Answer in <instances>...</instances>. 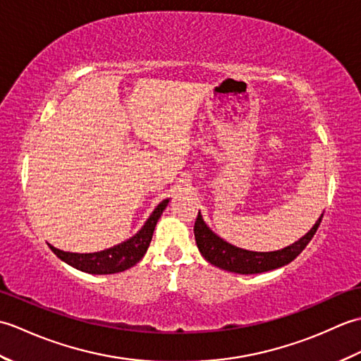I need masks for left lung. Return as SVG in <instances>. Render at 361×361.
I'll use <instances>...</instances> for the list:
<instances>
[{
	"mask_svg": "<svg viewBox=\"0 0 361 361\" xmlns=\"http://www.w3.org/2000/svg\"><path fill=\"white\" fill-rule=\"evenodd\" d=\"M321 220H323V214H321V217L317 220V224L312 226L310 231L305 235H302L298 242L291 243L282 250L268 251V252L248 251L228 243L204 224L200 211H198V217L194 226V234H195V242H197L198 250H200L202 256L208 260L209 264L231 273L256 274V273L276 270V268L287 265L291 262V260H295L299 255H301L302 250L307 247L309 242L312 240V237L315 235Z\"/></svg>",
	"mask_w": 361,
	"mask_h": 361,
	"instance_id": "left-lung-1",
	"label": "left lung"
}]
</instances>
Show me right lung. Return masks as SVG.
<instances>
[{"label": "right lung", "mask_w": 361, "mask_h": 361, "mask_svg": "<svg viewBox=\"0 0 361 361\" xmlns=\"http://www.w3.org/2000/svg\"><path fill=\"white\" fill-rule=\"evenodd\" d=\"M167 203L169 198L161 202L153 209L150 217L145 220V224L140 231L130 237V239L114 245L111 248L97 252H70L52 247L51 243L48 245L59 259H62L65 264L78 268L80 271L90 274H113L128 270L130 267L136 265L144 257L145 251H147L150 245L153 231H155L157 221L166 209Z\"/></svg>", "instance_id": "1"}]
</instances>
